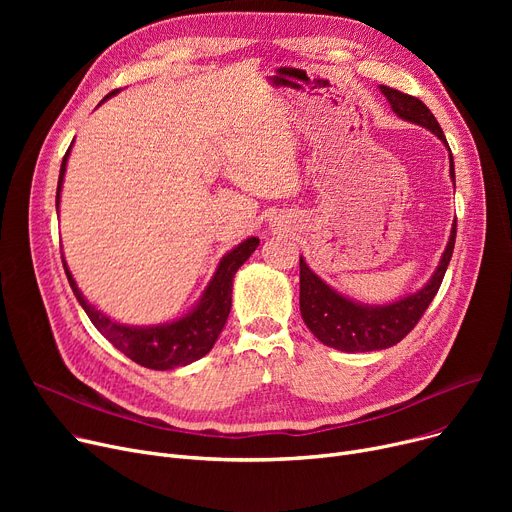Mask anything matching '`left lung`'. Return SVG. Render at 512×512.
Masks as SVG:
<instances>
[{
    "label": "left lung",
    "mask_w": 512,
    "mask_h": 512,
    "mask_svg": "<svg viewBox=\"0 0 512 512\" xmlns=\"http://www.w3.org/2000/svg\"><path fill=\"white\" fill-rule=\"evenodd\" d=\"M380 91L390 101V107L396 116L432 130L436 137L448 147L438 120L434 118L432 112H429V107L421 99L384 85H380ZM448 157H450V178L454 182L452 153ZM454 238H456V218L452 224L448 245L442 253L440 265L436 267L434 276L429 278V282L421 290L388 305H363L342 297L340 292H336L319 276H315L311 272V267L301 257V299L299 301H301V315L305 319L307 328L319 342H324L326 346H332L342 353L382 351V348H390L398 344L417 326V321L423 317L429 303L434 301L454 251Z\"/></svg>",
    "instance_id": "left-lung-1"
}]
</instances>
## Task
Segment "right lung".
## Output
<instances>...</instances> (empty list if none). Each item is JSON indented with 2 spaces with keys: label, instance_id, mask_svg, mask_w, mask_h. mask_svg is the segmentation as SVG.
<instances>
[{
  "label": "right lung",
  "instance_id": "right-lung-1",
  "mask_svg": "<svg viewBox=\"0 0 512 512\" xmlns=\"http://www.w3.org/2000/svg\"><path fill=\"white\" fill-rule=\"evenodd\" d=\"M116 93L118 91H112L107 97H112ZM70 149H72V145L68 147L64 159H62L56 207H60V193H62V182H64V174H66ZM257 247H259V238L251 236L245 242H240V245L234 247L230 253H226L218 265V270H215L211 282L207 284L203 297L184 317H180L176 321H168V324L139 326V328L118 324V321H112L110 317L97 311L83 297V292L78 290L64 257H62V263H64V270H66L74 297L78 299L80 307L85 309V313L93 321V326L107 340H110L120 353H124L134 363H139L147 369L166 371V369L184 367L188 363L205 357L211 351L215 340H218L220 332L226 326L228 315H230L234 274L238 272V267L251 257V253Z\"/></svg>",
  "mask_w": 512,
  "mask_h": 512
}]
</instances>
